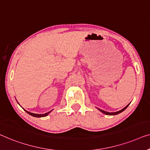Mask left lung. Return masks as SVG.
Wrapping results in <instances>:
<instances>
[{"label": "left lung", "mask_w": 150, "mask_h": 150, "mask_svg": "<svg viewBox=\"0 0 150 150\" xmlns=\"http://www.w3.org/2000/svg\"><path fill=\"white\" fill-rule=\"evenodd\" d=\"M130 104H128V105H126V106L124 107V109H122V110H120V111H116V112H107V111H103V110H102V109H98L99 111H100L102 113H104V114H106V115H117V114H119V113H120L121 112H122V111H124V110H125V109L127 108L128 107V105H129Z\"/></svg>", "instance_id": "1"}]
</instances>
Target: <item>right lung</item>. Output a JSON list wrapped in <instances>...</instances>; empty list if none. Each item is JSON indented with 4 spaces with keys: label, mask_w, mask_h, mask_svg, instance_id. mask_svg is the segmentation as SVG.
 <instances>
[{
    "label": "right lung",
    "mask_w": 150,
    "mask_h": 150,
    "mask_svg": "<svg viewBox=\"0 0 150 150\" xmlns=\"http://www.w3.org/2000/svg\"><path fill=\"white\" fill-rule=\"evenodd\" d=\"M26 111V110H25ZM27 113H28L29 115H32V116H33V117H45V116H47V115L49 114V113L51 112L52 111H49V112H47V113H44V114H37V113H30V112H28V111H26Z\"/></svg>",
    "instance_id": "1"
}]
</instances>
